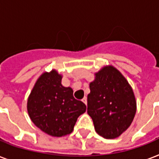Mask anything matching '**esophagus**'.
I'll return each mask as SVG.
<instances>
[{"label":"esophagus","mask_w":159,"mask_h":159,"mask_svg":"<svg viewBox=\"0 0 159 159\" xmlns=\"http://www.w3.org/2000/svg\"><path fill=\"white\" fill-rule=\"evenodd\" d=\"M82 102H83V103H85L86 105L87 104V97H83V99H82Z\"/></svg>","instance_id":"1"}]
</instances>
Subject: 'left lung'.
I'll return each instance as SVG.
<instances>
[{
  "mask_svg": "<svg viewBox=\"0 0 159 159\" xmlns=\"http://www.w3.org/2000/svg\"><path fill=\"white\" fill-rule=\"evenodd\" d=\"M87 95V113L95 129L105 139H116L130 126L136 113L133 89L122 73L111 65L95 73Z\"/></svg>",
  "mask_w": 159,
  "mask_h": 159,
  "instance_id": "left-lung-1",
  "label": "left lung"
}]
</instances>
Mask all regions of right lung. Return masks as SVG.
<instances>
[{
  "label": "right lung",
  "instance_id": "obj_1",
  "mask_svg": "<svg viewBox=\"0 0 159 159\" xmlns=\"http://www.w3.org/2000/svg\"><path fill=\"white\" fill-rule=\"evenodd\" d=\"M62 76L53 69L39 76L27 102L30 118L39 129L53 137L72 132L86 105L73 97L71 87L62 85Z\"/></svg>",
  "mask_w": 159,
  "mask_h": 159
}]
</instances>
